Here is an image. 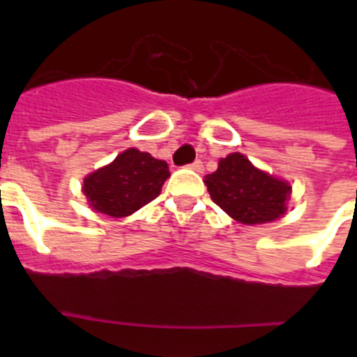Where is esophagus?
I'll return each mask as SVG.
<instances>
[{"label": "esophagus", "instance_id": "esophagus-1", "mask_svg": "<svg viewBox=\"0 0 357 357\" xmlns=\"http://www.w3.org/2000/svg\"><path fill=\"white\" fill-rule=\"evenodd\" d=\"M189 168L195 169V172H202V169H204V162H202V160H195V162L189 164Z\"/></svg>", "mask_w": 357, "mask_h": 357}]
</instances>
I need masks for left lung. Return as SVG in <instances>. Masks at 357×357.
I'll return each instance as SVG.
<instances>
[{
  "mask_svg": "<svg viewBox=\"0 0 357 357\" xmlns=\"http://www.w3.org/2000/svg\"><path fill=\"white\" fill-rule=\"evenodd\" d=\"M206 185L214 204L245 225H259L282 216L291 191L288 182L257 169L241 153H230L220 160L216 172L206 176Z\"/></svg>",
  "mask_w": 357,
  "mask_h": 357,
  "instance_id": "obj_1",
  "label": "left lung"
}]
</instances>
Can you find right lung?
<instances>
[{
  "mask_svg": "<svg viewBox=\"0 0 357 357\" xmlns=\"http://www.w3.org/2000/svg\"><path fill=\"white\" fill-rule=\"evenodd\" d=\"M168 176L164 160L130 148L119 153L114 162L85 176L84 195L98 213L123 218L159 197Z\"/></svg>",
  "mask_w": 357,
  "mask_h": 357,
  "instance_id": "1",
  "label": "right lung"
}]
</instances>
